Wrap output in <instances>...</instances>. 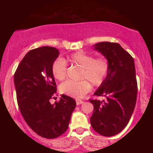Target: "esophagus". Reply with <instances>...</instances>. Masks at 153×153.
<instances>
[{"label": "esophagus", "instance_id": "obj_1", "mask_svg": "<svg viewBox=\"0 0 153 153\" xmlns=\"http://www.w3.org/2000/svg\"><path fill=\"white\" fill-rule=\"evenodd\" d=\"M84 103L83 101H81V100H78V99L76 100V104L78 105V106L80 104H82V103Z\"/></svg>", "mask_w": 153, "mask_h": 153}]
</instances>
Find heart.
Instances as JSON below:
<instances>
[{"mask_svg":"<svg viewBox=\"0 0 153 153\" xmlns=\"http://www.w3.org/2000/svg\"><path fill=\"white\" fill-rule=\"evenodd\" d=\"M66 62L78 65L82 68L79 81L67 80L59 86L62 94L71 97L80 99L84 97L91 89L92 84L99 86L104 81L109 71V62L106 58L95 59L91 54L83 52H77L68 56L65 60L57 59L52 65V71L57 80H62L66 78Z\"/></svg>","mask_w":153,"mask_h":153,"instance_id":"1","label":"heart"}]
</instances>
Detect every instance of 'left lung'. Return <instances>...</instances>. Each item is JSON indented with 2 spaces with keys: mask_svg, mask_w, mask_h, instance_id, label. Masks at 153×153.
<instances>
[{
  "mask_svg": "<svg viewBox=\"0 0 153 153\" xmlns=\"http://www.w3.org/2000/svg\"><path fill=\"white\" fill-rule=\"evenodd\" d=\"M93 47L108 61L109 71L94 93L96 96L106 97V101L89 100L94 107L91 124L103 136H114L127 125L136 104L134 62L119 44L104 42Z\"/></svg>",
  "mask_w": 153,
  "mask_h": 153,
  "instance_id": "obj_1",
  "label": "left lung"
}]
</instances>
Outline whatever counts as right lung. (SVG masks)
<instances>
[{
    "instance_id": "add662e5",
    "label": "right lung",
    "mask_w": 153,
    "mask_h": 153,
    "mask_svg": "<svg viewBox=\"0 0 153 153\" xmlns=\"http://www.w3.org/2000/svg\"><path fill=\"white\" fill-rule=\"evenodd\" d=\"M59 55V50L52 47L30 50L14 74L21 114L34 132L47 139L57 137L68 129L76 106L73 98L64 94L57 103L50 102L57 92L52 65Z\"/></svg>"
}]
</instances>
